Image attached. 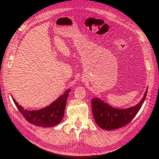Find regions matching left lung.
<instances>
[{"label": "left lung", "instance_id": "1", "mask_svg": "<svg viewBox=\"0 0 159 159\" xmlns=\"http://www.w3.org/2000/svg\"><path fill=\"white\" fill-rule=\"evenodd\" d=\"M147 88L142 99L134 106L127 108H116L98 98L91 100L92 112L96 124L101 129L112 130L122 127L134 119L139 111L147 94Z\"/></svg>", "mask_w": 159, "mask_h": 159}]
</instances>
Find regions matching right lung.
<instances>
[{
	"label": "right lung",
	"mask_w": 159,
	"mask_h": 159,
	"mask_svg": "<svg viewBox=\"0 0 159 159\" xmlns=\"http://www.w3.org/2000/svg\"><path fill=\"white\" fill-rule=\"evenodd\" d=\"M70 90H66L49 105L37 110L24 109L12 96V98L17 109L30 123L42 127H51L59 124L64 117L67 98Z\"/></svg>",
	"instance_id": "1"
}]
</instances>
